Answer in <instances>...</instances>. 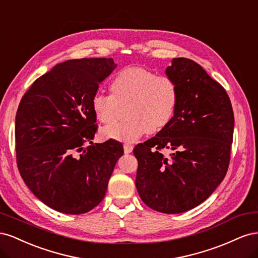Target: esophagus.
Returning <instances> with one entry per match:
<instances>
[{
    "label": "esophagus",
    "instance_id": "esophagus-1",
    "mask_svg": "<svg viewBox=\"0 0 258 258\" xmlns=\"http://www.w3.org/2000/svg\"><path fill=\"white\" fill-rule=\"evenodd\" d=\"M132 150H134V145H131L129 143H124L123 144V151L126 154H129L132 152Z\"/></svg>",
    "mask_w": 258,
    "mask_h": 258
}]
</instances>
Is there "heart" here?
Returning a JSON list of instances; mask_svg holds the SVG:
<instances>
[{
    "label": "heart",
    "mask_w": 258,
    "mask_h": 258,
    "mask_svg": "<svg viewBox=\"0 0 258 258\" xmlns=\"http://www.w3.org/2000/svg\"><path fill=\"white\" fill-rule=\"evenodd\" d=\"M112 95L96 92L92 112L105 124L114 122L119 106L126 107L127 121L111 124L102 136L121 142H135L146 132L157 134L172 120L178 102L175 82L168 76H156L142 67H127L116 73L111 83Z\"/></svg>",
    "instance_id": "1"
}]
</instances>
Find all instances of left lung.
Segmentation results:
<instances>
[{"instance_id": "8db88e82", "label": "left lung", "mask_w": 258, "mask_h": 258, "mask_svg": "<svg viewBox=\"0 0 258 258\" xmlns=\"http://www.w3.org/2000/svg\"><path fill=\"white\" fill-rule=\"evenodd\" d=\"M166 74L177 86V107L167 127L135 147L136 186L147 207L176 214L202 204L224 179L235 118L227 92L197 62L174 58Z\"/></svg>"}]
</instances>
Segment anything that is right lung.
Masks as SVG:
<instances>
[{
    "label": "right lung",
    "instance_id": "obj_1",
    "mask_svg": "<svg viewBox=\"0 0 258 258\" xmlns=\"http://www.w3.org/2000/svg\"><path fill=\"white\" fill-rule=\"evenodd\" d=\"M115 67L112 58L64 61L38 77L19 103L18 170L30 190L58 212L76 215L97 207L123 154L114 139L92 143L98 124L91 99Z\"/></svg>",
    "mask_w": 258,
    "mask_h": 258
}]
</instances>
